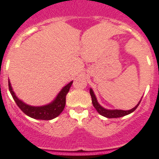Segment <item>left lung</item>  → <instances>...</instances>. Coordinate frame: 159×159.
I'll use <instances>...</instances> for the list:
<instances>
[{"label":"left lung","instance_id":"obj_1","mask_svg":"<svg viewBox=\"0 0 159 159\" xmlns=\"http://www.w3.org/2000/svg\"><path fill=\"white\" fill-rule=\"evenodd\" d=\"M90 94H91V100H92V104L93 106L95 107V109L97 110V112L100 113V115L104 116L105 117H108V118H116V117H123V116L128 115L130 113H131L132 112L136 109V108L138 107V105L140 104L141 100L139 101L136 105L134 107L133 109H129V110H121V109H107L105 108H104L103 106H101L99 102H98L97 99H96V96H95V93L93 91V90L91 88H90Z\"/></svg>","mask_w":159,"mask_h":159}]
</instances>
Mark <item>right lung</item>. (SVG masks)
I'll return each instance as SVG.
<instances>
[{
  "mask_svg": "<svg viewBox=\"0 0 159 159\" xmlns=\"http://www.w3.org/2000/svg\"><path fill=\"white\" fill-rule=\"evenodd\" d=\"M8 83L9 90L13 99L19 109H21L26 115L34 119L51 120L58 117L64 110L65 104H66V95L73 84V81L61 89V91L58 93L55 100L50 102V104L42 105V106H32V105L27 104L21 100H19L13 91L10 80L8 81Z\"/></svg>",
  "mask_w": 159,
  "mask_h": 159,
  "instance_id": "add662e5",
  "label": "right lung"
}]
</instances>
